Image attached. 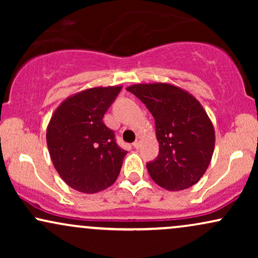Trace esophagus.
Returning <instances> with one entry per match:
<instances>
[{"mask_svg": "<svg viewBox=\"0 0 258 258\" xmlns=\"http://www.w3.org/2000/svg\"><path fill=\"white\" fill-rule=\"evenodd\" d=\"M141 139H142V137H139V136H138L137 139H136V142L133 143V147H135L136 149H138L139 146H141Z\"/></svg>", "mask_w": 258, "mask_h": 258, "instance_id": "esophagus-1", "label": "esophagus"}]
</instances>
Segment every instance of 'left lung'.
<instances>
[{"label":"left lung","instance_id":"8db88e82","mask_svg":"<svg viewBox=\"0 0 258 258\" xmlns=\"http://www.w3.org/2000/svg\"><path fill=\"white\" fill-rule=\"evenodd\" d=\"M146 104L155 119L159 156L147 164L156 184L170 191L194 185L209 167L215 149V128L193 94L166 82L126 88Z\"/></svg>","mask_w":258,"mask_h":258}]
</instances>
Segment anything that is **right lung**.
<instances>
[{
  "label": "right lung",
  "instance_id": "obj_1",
  "mask_svg": "<svg viewBox=\"0 0 258 258\" xmlns=\"http://www.w3.org/2000/svg\"><path fill=\"white\" fill-rule=\"evenodd\" d=\"M122 86L92 87L59 104L47 126V147L59 176L75 190L94 194L119 176L126 150L103 116Z\"/></svg>",
  "mask_w": 258,
  "mask_h": 258
}]
</instances>
